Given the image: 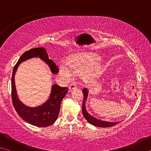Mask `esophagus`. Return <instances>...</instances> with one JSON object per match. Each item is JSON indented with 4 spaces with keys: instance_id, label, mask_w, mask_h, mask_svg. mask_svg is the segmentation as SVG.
<instances>
[{
    "instance_id": "esophagus-1",
    "label": "esophagus",
    "mask_w": 151,
    "mask_h": 151,
    "mask_svg": "<svg viewBox=\"0 0 151 151\" xmlns=\"http://www.w3.org/2000/svg\"><path fill=\"white\" fill-rule=\"evenodd\" d=\"M76 88V84H75V83H71L70 85V86H69V91H73V90H74V89H75Z\"/></svg>"
}]
</instances>
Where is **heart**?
Listing matches in <instances>:
<instances>
[{"instance_id": "obj_1", "label": "heart", "mask_w": 151, "mask_h": 151, "mask_svg": "<svg viewBox=\"0 0 151 151\" xmlns=\"http://www.w3.org/2000/svg\"><path fill=\"white\" fill-rule=\"evenodd\" d=\"M99 57L94 54L79 53L73 55L68 63L61 60L59 63V70L66 78L70 79L73 71L83 73V77L86 81H92L98 78L103 72V66L98 62Z\"/></svg>"}]
</instances>
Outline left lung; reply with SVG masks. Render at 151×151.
<instances>
[{
	"mask_svg": "<svg viewBox=\"0 0 151 151\" xmlns=\"http://www.w3.org/2000/svg\"><path fill=\"white\" fill-rule=\"evenodd\" d=\"M83 92L84 99H83L82 111H83V114L84 117H85V119L89 122V123L94 125V126L104 128V127H111L112 126H114V125L120 122H107V121H101V120H99L98 119L95 118V117L91 115V114L87 112V111H86V106H85V103L88 97V91L87 90V88H84Z\"/></svg>",
	"mask_w": 151,
	"mask_h": 151,
	"instance_id": "obj_1",
	"label": "left lung"
}]
</instances>
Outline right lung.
<instances>
[{
  "label": "right lung",
  "mask_w": 151,
  "mask_h": 151,
  "mask_svg": "<svg viewBox=\"0 0 151 151\" xmlns=\"http://www.w3.org/2000/svg\"><path fill=\"white\" fill-rule=\"evenodd\" d=\"M33 57H39L40 59L47 64L51 73L57 74L59 70L55 63L48 58V56L45 48L42 47L35 48L23 53L17 63L15 65L12 71L11 78L12 101L14 108L21 118L28 123L34 126L45 127L54 123L57 119L60 112L61 101L67 93V87H61L57 84L52 86V90L47 101L42 105L30 107L25 105L19 100L17 95L16 86L14 83V75L18 66L23 61Z\"/></svg>",
  "instance_id": "obj_1"
}]
</instances>
